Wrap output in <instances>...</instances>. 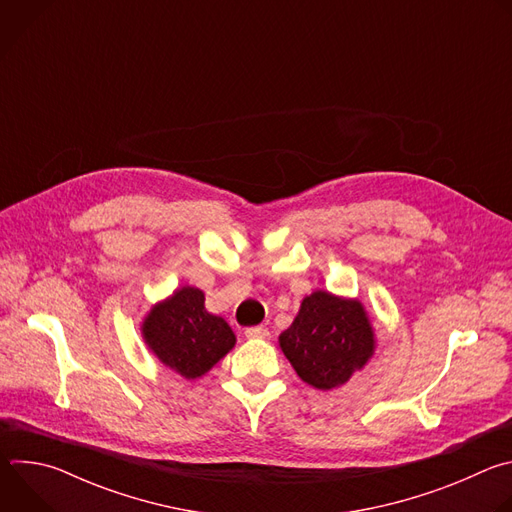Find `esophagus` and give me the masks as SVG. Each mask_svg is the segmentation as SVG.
Instances as JSON below:
<instances>
[{
	"mask_svg": "<svg viewBox=\"0 0 512 512\" xmlns=\"http://www.w3.org/2000/svg\"><path fill=\"white\" fill-rule=\"evenodd\" d=\"M245 336L247 338H267L269 336V330L263 328V326H251L245 330Z\"/></svg>",
	"mask_w": 512,
	"mask_h": 512,
	"instance_id": "1",
	"label": "esophagus"
}]
</instances>
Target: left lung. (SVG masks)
I'll return each mask as SVG.
<instances>
[{
	"instance_id": "obj_1",
	"label": "left lung",
	"mask_w": 512,
	"mask_h": 512,
	"mask_svg": "<svg viewBox=\"0 0 512 512\" xmlns=\"http://www.w3.org/2000/svg\"><path fill=\"white\" fill-rule=\"evenodd\" d=\"M279 348L298 377L314 389L332 391L367 367L377 350L371 316L358 298L316 289L279 334Z\"/></svg>"
}]
</instances>
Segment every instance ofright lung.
<instances>
[{"label": "right lung", "instance_id": "1", "mask_svg": "<svg viewBox=\"0 0 512 512\" xmlns=\"http://www.w3.org/2000/svg\"><path fill=\"white\" fill-rule=\"evenodd\" d=\"M139 330L148 350L186 381L204 377L237 344L229 322L210 314L204 291L192 285H182L156 302Z\"/></svg>", "mask_w": 512, "mask_h": 512}]
</instances>
